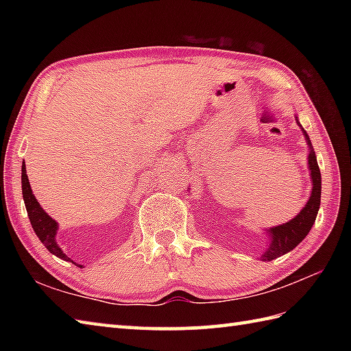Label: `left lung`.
<instances>
[{
  "instance_id": "8db88e82",
  "label": "left lung",
  "mask_w": 351,
  "mask_h": 351,
  "mask_svg": "<svg viewBox=\"0 0 351 351\" xmlns=\"http://www.w3.org/2000/svg\"><path fill=\"white\" fill-rule=\"evenodd\" d=\"M302 131H303L304 138H306L308 145L311 147V140L308 137L306 131H304L303 128H302ZM308 164H309L311 176H312V193H311L308 204L304 205V208L299 213V215H295L293 220H289L288 223H285V225L276 226V228H271L270 230H268L271 243H270V247H268L264 255L261 256V259L263 261H271L274 258L285 255L287 252L293 250L295 245L308 235L312 225H314V221L317 219L318 208H319V200H322V173H319L317 156H315V152L312 147L309 151Z\"/></svg>"
}]
</instances>
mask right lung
Returning <instances> with one entry per match:
<instances>
[{
    "mask_svg": "<svg viewBox=\"0 0 351 351\" xmlns=\"http://www.w3.org/2000/svg\"><path fill=\"white\" fill-rule=\"evenodd\" d=\"M22 196H24V202H25V208L29 217V223L34 229L36 235L39 237V240L45 244L52 255H56L58 258H62L64 261H71L72 264H75L71 258H68V255H64L63 250L58 247V244L56 243V234H57V221L52 220L49 215L45 213L37 199L34 197L32 187H29L28 182V176H27V170H25V164L22 166Z\"/></svg>",
    "mask_w": 351,
    "mask_h": 351,
    "instance_id": "1",
    "label": "right lung"
}]
</instances>
